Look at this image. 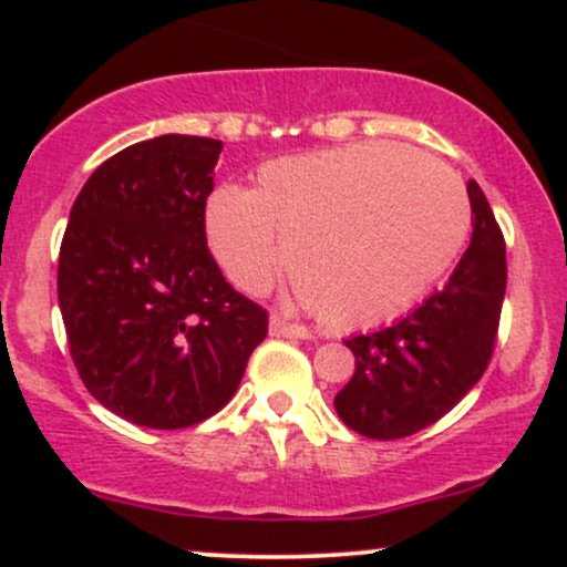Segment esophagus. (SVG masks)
I'll use <instances>...</instances> for the list:
<instances>
[{"label":"esophagus","mask_w":567,"mask_h":567,"mask_svg":"<svg viewBox=\"0 0 567 567\" xmlns=\"http://www.w3.org/2000/svg\"><path fill=\"white\" fill-rule=\"evenodd\" d=\"M269 333H271V336H279V338H309V336H311L309 330H306V324L292 322V320H285L282 315H271V320H269Z\"/></svg>","instance_id":"34e87169"}]
</instances>
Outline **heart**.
<instances>
[{
	"label": "heart",
	"mask_w": 567,
	"mask_h": 567,
	"mask_svg": "<svg viewBox=\"0 0 567 567\" xmlns=\"http://www.w3.org/2000/svg\"><path fill=\"white\" fill-rule=\"evenodd\" d=\"M472 207L451 167L394 143L269 162L256 188H218L207 237L234 285L264 290L285 261L330 328H368L419 301L464 250Z\"/></svg>",
	"instance_id": "obj_1"
}]
</instances>
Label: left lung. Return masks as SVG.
<instances>
[{"mask_svg": "<svg viewBox=\"0 0 567 567\" xmlns=\"http://www.w3.org/2000/svg\"><path fill=\"white\" fill-rule=\"evenodd\" d=\"M466 192L472 243L445 288L392 328L347 341L354 375L336 394V410L362 437L400 440L432 426L491 362L506 292V245L477 181Z\"/></svg>", "mask_w": 567, "mask_h": 567, "instance_id": "obj_1", "label": "left lung"}]
</instances>
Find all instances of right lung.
<instances>
[{
	"instance_id": "obj_1",
	"label": "right lung",
	"mask_w": 567,
	"mask_h": 567,
	"mask_svg": "<svg viewBox=\"0 0 567 567\" xmlns=\"http://www.w3.org/2000/svg\"><path fill=\"white\" fill-rule=\"evenodd\" d=\"M224 143L159 135L103 162L71 207L58 303L87 392L130 424L184 429L237 392L269 315L220 275L205 205Z\"/></svg>"
}]
</instances>
